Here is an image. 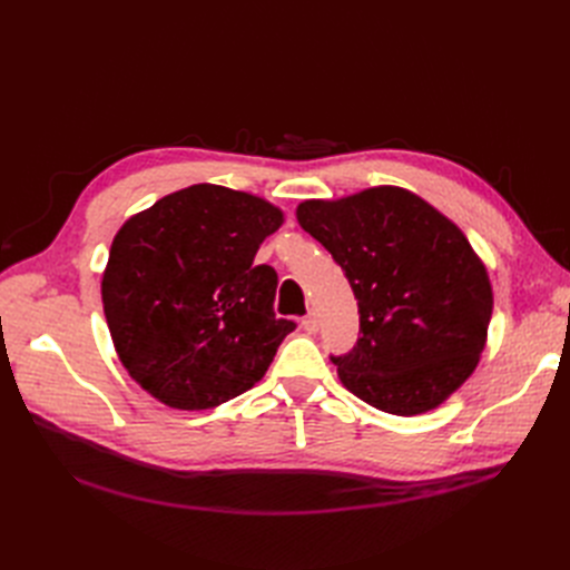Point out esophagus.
I'll return each instance as SVG.
<instances>
[{
    "mask_svg": "<svg viewBox=\"0 0 570 570\" xmlns=\"http://www.w3.org/2000/svg\"><path fill=\"white\" fill-rule=\"evenodd\" d=\"M302 327L306 333H316L318 331V318L314 312H308L304 318H302Z\"/></svg>",
    "mask_w": 570,
    "mask_h": 570,
    "instance_id": "esophagus-1",
    "label": "esophagus"
}]
</instances>
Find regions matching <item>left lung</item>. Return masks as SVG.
I'll list each match as a JSON object with an SVG mask.
<instances>
[{
  "label": "left lung",
  "instance_id": "left-lung-1",
  "mask_svg": "<svg viewBox=\"0 0 570 570\" xmlns=\"http://www.w3.org/2000/svg\"><path fill=\"white\" fill-rule=\"evenodd\" d=\"M295 214L358 299L356 347L333 356L342 385L394 416L450 400L485 350L494 304L488 268L456 223L396 185L304 199Z\"/></svg>",
  "mask_w": 570,
  "mask_h": 570
}]
</instances>
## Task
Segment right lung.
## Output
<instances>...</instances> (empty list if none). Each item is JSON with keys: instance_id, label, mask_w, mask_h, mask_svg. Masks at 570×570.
<instances>
[{"instance_id": "add662e5", "label": "right lung", "mask_w": 570, "mask_h": 570, "mask_svg": "<svg viewBox=\"0 0 570 570\" xmlns=\"http://www.w3.org/2000/svg\"><path fill=\"white\" fill-rule=\"evenodd\" d=\"M281 206L197 183L118 228L101 302L120 364L170 409H214L266 375L295 323L275 318L278 273L254 264Z\"/></svg>"}]
</instances>
